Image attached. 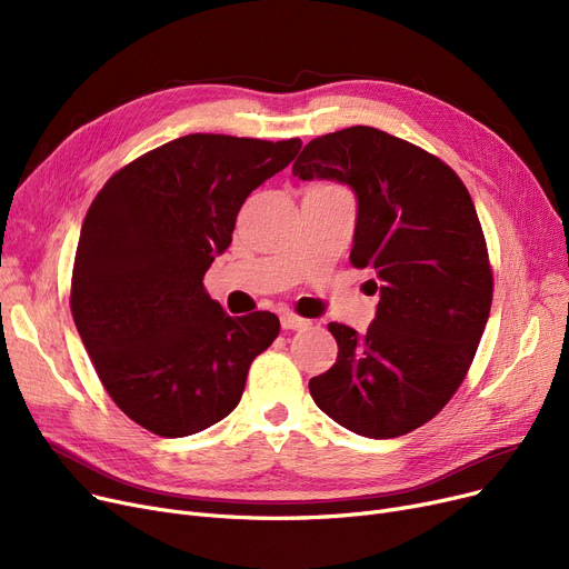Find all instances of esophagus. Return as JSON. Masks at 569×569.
<instances>
[{
	"label": "esophagus",
	"instance_id": "1",
	"mask_svg": "<svg viewBox=\"0 0 569 569\" xmlns=\"http://www.w3.org/2000/svg\"><path fill=\"white\" fill-rule=\"evenodd\" d=\"M309 322L295 313H281V327L283 330H305Z\"/></svg>",
	"mask_w": 569,
	"mask_h": 569
}]
</instances>
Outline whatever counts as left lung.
<instances>
[{
  "mask_svg": "<svg viewBox=\"0 0 569 569\" xmlns=\"http://www.w3.org/2000/svg\"><path fill=\"white\" fill-rule=\"evenodd\" d=\"M292 174L350 187V262L376 269L380 297L367 332L327 325L339 355L309 392L352 433H410L452 399L489 320L493 277L470 193L450 166L373 127L313 138Z\"/></svg>",
  "mask_w": 569,
  "mask_h": 569,
  "instance_id": "obj_1",
  "label": "left lung"
}]
</instances>
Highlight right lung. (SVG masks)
I'll return each mask as SVG.
<instances>
[{
	"label": "right lung",
	"mask_w": 569,
	"mask_h": 569,
	"mask_svg": "<svg viewBox=\"0 0 569 569\" xmlns=\"http://www.w3.org/2000/svg\"><path fill=\"white\" fill-rule=\"evenodd\" d=\"M300 138L191 133L114 172L84 217L71 313L94 369L131 420L163 438L221 422L279 318H232L202 277L239 209L300 152Z\"/></svg>",
	"instance_id": "1"
}]
</instances>
